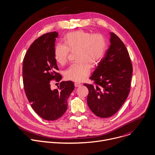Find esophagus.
Listing matches in <instances>:
<instances>
[{"instance_id": "obj_1", "label": "esophagus", "mask_w": 155, "mask_h": 155, "mask_svg": "<svg viewBox=\"0 0 155 155\" xmlns=\"http://www.w3.org/2000/svg\"><path fill=\"white\" fill-rule=\"evenodd\" d=\"M81 85V84H80V83H79V82H75V83H74V86H75L76 87H80Z\"/></svg>"}]
</instances>
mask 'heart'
Masks as SVG:
<instances>
[{
    "instance_id": "obj_1",
    "label": "heart",
    "mask_w": 155,
    "mask_h": 155,
    "mask_svg": "<svg viewBox=\"0 0 155 155\" xmlns=\"http://www.w3.org/2000/svg\"><path fill=\"white\" fill-rule=\"evenodd\" d=\"M64 41V45L57 44L55 46V58L59 64L64 65L67 63L70 52H76L77 61L65 71V76L74 82L84 81L90 74V64L98 65L104 57L107 48V40L100 34L77 30L67 34Z\"/></svg>"
}]
</instances>
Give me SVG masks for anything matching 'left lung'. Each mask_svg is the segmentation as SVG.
Segmentation results:
<instances>
[{
    "label": "left lung",
    "instance_id": "1",
    "mask_svg": "<svg viewBox=\"0 0 155 155\" xmlns=\"http://www.w3.org/2000/svg\"><path fill=\"white\" fill-rule=\"evenodd\" d=\"M110 46L90 78L94 84H84L88 89L87 104L97 116L114 115L127 100L130 91L133 65L123 41L110 32Z\"/></svg>",
    "mask_w": 155,
    "mask_h": 155
}]
</instances>
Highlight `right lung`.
Instances as JSON below:
<instances>
[{"label":"right lung","instance_id":"obj_1","mask_svg":"<svg viewBox=\"0 0 155 155\" xmlns=\"http://www.w3.org/2000/svg\"><path fill=\"white\" fill-rule=\"evenodd\" d=\"M58 33H46L28 49L22 65L23 84L26 97L34 111L42 118L53 121L62 116L68 107L67 100L74 88L72 81H61L52 89V81L60 82L61 76L54 54Z\"/></svg>","mask_w":155,"mask_h":155}]
</instances>
